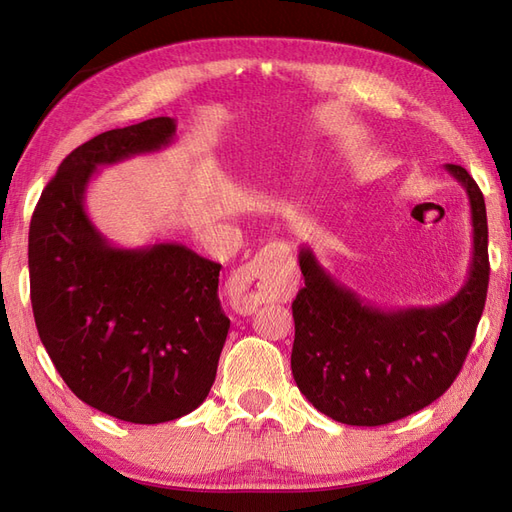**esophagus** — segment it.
Wrapping results in <instances>:
<instances>
[{
    "label": "esophagus",
    "mask_w": 512,
    "mask_h": 512,
    "mask_svg": "<svg viewBox=\"0 0 512 512\" xmlns=\"http://www.w3.org/2000/svg\"><path fill=\"white\" fill-rule=\"evenodd\" d=\"M284 265H289V247L269 243L249 263L236 269L226 284L234 313L252 315L258 306L280 299L286 291Z\"/></svg>",
    "instance_id": "obj_1"
}]
</instances>
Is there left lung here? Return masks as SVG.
Listing matches in <instances>:
<instances>
[{
	"instance_id": "8db88e82",
	"label": "left lung",
	"mask_w": 512,
	"mask_h": 512,
	"mask_svg": "<svg viewBox=\"0 0 512 512\" xmlns=\"http://www.w3.org/2000/svg\"><path fill=\"white\" fill-rule=\"evenodd\" d=\"M445 169L465 186L473 226L467 282L445 304L378 308L336 282L313 249H299L304 289L291 306V369L306 400L334 421L404 419L439 400L463 369L489 289V226L476 180L460 165Z\"/></svg>"
}]
</instances>
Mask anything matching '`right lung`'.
Here are the masks:
<instances>
[{"mask_svg": "<svg viewBox=\"0 0 512 512\" xmlns=\"http://www.w3.org/2000/svg\"><path fill=\"white\" fill-rule=\"evenodd\" d=\"M176 136L156 117L108 130L60 162L34 208L28 239L36 330L84 404L130 423H165L206 400L230 319L219 263L180 243L110 245L86 215L97 167L152 154Z\"/></svg>", "mask_w": 512, "mask_h": 512, "instance_id": "obj_1", "label": "right lung"}]
</instances>
